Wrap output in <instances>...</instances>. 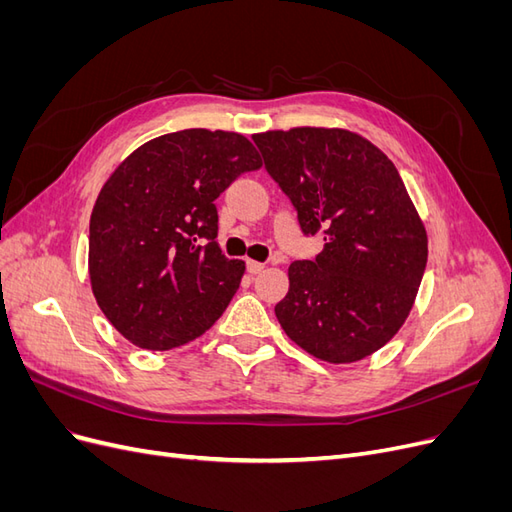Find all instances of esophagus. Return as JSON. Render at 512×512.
<instances>
[{"label":"esophagus","instance_id":"34e87169","mask_svg":"<svg viewBox=\"0 0 512 512\" xmlns=\"http://www.w3.org/2000/svg\"><path fill=\"white\" fill-rule=\"evenodd\" d=\"M262 269H265V265H262V262H256V260H247V271H250L252 275L260 273Z\"/></svg>","mask_w":512,"mask_h":512}]
</instances>
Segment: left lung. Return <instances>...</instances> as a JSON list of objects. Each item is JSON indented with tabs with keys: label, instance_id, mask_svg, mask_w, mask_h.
I'll return each instance as SVG.
<instances>
[{
	"label": "left lung",
	"instance_id": "1",
	"mask_svg": "<svg viewBox=\"0 0 512 512\" xmlns=\"http://www.w3.org/2000/svg\"><path fill=\"white\" fill-rule=\"evenodd\" d=\"M252 138L303 235H324L318 256L290 265L275 316L316 359L361 361L406 322L427 267L425 226L406 185L378 147L346 130Z\"/></svg>",
	"mask_w": 512,
	"mask_h": 512
}]
</instances>
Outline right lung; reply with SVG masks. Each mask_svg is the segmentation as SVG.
<instances>
[{
	"label": "right lung",
	"instance_id": "obj_1",
	"mask_svg": "<svg viewBox=\"0 0 512 512\" xmlns=\"http://www.w3.org/2000/svg\"><path fill=\"white\" fill-rule=\"evenodd\" d=\"M262 160L243 134L181 130L138 147L104 183L89 222V275L113 327L170 350L213 327L245 265L218 239V198Z\"/></svg>",
	"mask_w": 512,
	"mask_h": 512
}]
</instances>
